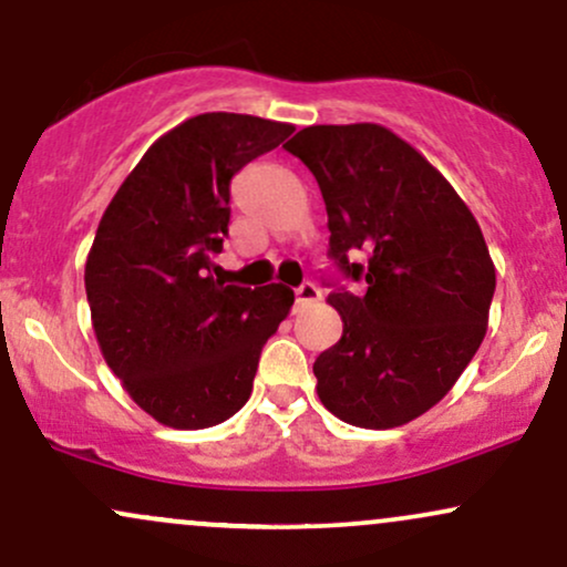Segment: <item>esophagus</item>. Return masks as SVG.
I'll return each instance as SVG.
<instances>
[{
  "instance_id": "1",
  "label": "esophagus",
  "mask_w": 567,
  "mask_h": 567,
  "mask_svg": "<svg viewBox=\"0 0 567 567\" xmlns=\"http://www.w3.org/2000/svg\"><path fill=\"white\" fill-rule=\"evenodd\" d=\"M319 296H322V292H319V288L313 282H303L301 288L296 290V303L298 306H309V303H313V301H319Z\"/></svg>"
}]
</instances>
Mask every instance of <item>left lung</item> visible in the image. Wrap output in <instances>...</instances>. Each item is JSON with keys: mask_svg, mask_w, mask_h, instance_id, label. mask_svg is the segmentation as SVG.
I'll return each instance as SVG.
<instances>
[{"mask_svg": "<svg viewBox=\"0 0 567 567\" xmlns=\"http://www.w3.org/2000/svg\"><path fill=\"white\" fill-rule=\"evenodd\" d=\"M285 150L322 189L327 256L364 282L361 296L338 285L327 296L343 336L313 361L319 399L349 425H404L452 391L486 336L496 271L483 231L391 128L309 126Z\"/></svg>", "mask_w": 567, "mask_h": 567, "instance_id": "8db88e82", "label": "left lung"}]
</instances>
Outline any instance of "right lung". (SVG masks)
<instances>
[{"instance_id":"add662e5","label":"right lung","mask_w":567,"mask_h":567,"mask_svg":"<svg viewBox=\"0 0 567 567\" xmlns=\"http://www.w3.org/2000/svg\"><path fill=\"white\" fill-rule=\"evenodd\" d=\"M290 124L203 113L142 155L100 218L84 285L94 336L150 417L200 431L240 412L264 343L288 317L290 288L214 279L229 231V182L275 150Z\"/></svg>"}]
</instances>
